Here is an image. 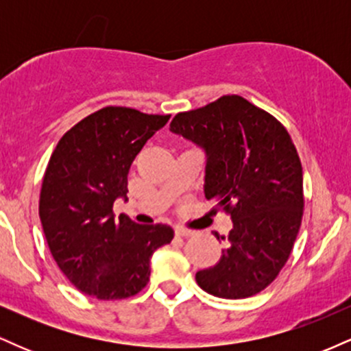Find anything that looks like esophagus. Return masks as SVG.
<instances>
[{
  "label": "esophagus",
  "instance_id": "34e87169",
  "mask_svg": "<svg viewBox=\"0 0 351 351\" xmlns=\"http://www.w3.org/2000/svg\"><path fill=\"white\" fill-rule=\"evenodd\" d=\"M175 234L180 237H189V236L195 234V231H189V229H184V228H176Z\"/></svg>",
  "mask_w": 351,
  "mask_h": 351
}]
</instances>
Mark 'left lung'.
Here are the masks:
<instances>
[{
    "instance_id": "8db88e82",
    "label": "left lung",
    "mask_w": 351,
    "mask_h": 351,
    "mask_svg": "<svg viewBox=\"0 0 351 351\" xmlns=\"http://www.w3.org/2000/svg\"><path fill=\"white\" fill-rule=\"evenodd\" d=\"M170 130L206 155L204 196L231 215L219 263L196 272L204 292L245 299L279 276L304 215L302 165L291 135L271 114L239 95L181 112Z\"/></svg>"
}]
</instances>
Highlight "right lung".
Wrapping results in <instances>:
<instances>
[{"mask_svg": "<svg viewBox=\"0 0 351 351\" xmlns=\"http://www.w3.org/2000/svg\"><path fill=\"white\" fill-rule=\"evenodd\" d=\"M170 115L106 107L71 128L44 173L39 217L52 257L74 287L100 300L127 299L147 285L153 252L173 239L167 224L142 226L120 215L127 175Z\"/></svg>", "mask_w": 351, "mask_h": 351, "instance_id": "1", "label": "right lung"}]
</instances>
